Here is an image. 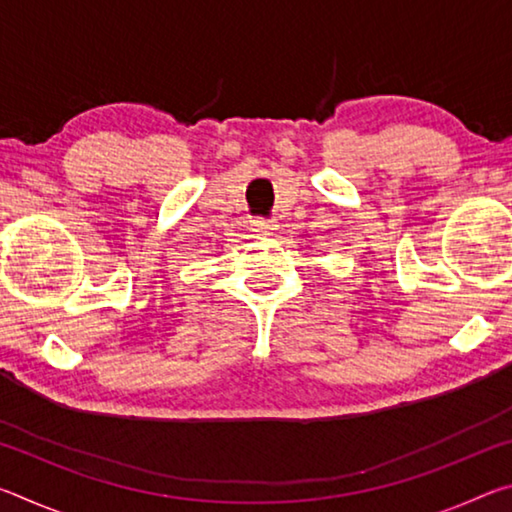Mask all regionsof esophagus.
<instances>
[{
    "mask_svg": "<svg viewBox=\"0 0 512 512\" xmlns=\"http://www.w3.org/2000/svg\"><path fill=\"white\" fill-rule=\"evenodd\" d=\"M250 230L257 232V235H273L277 230V221L273 219H255L250 223Z\"/></svg>",
    "mask_w": 512,
    "mask_h": 512,
    "instance_id": "1",
    "label": "esophagus"
}]
</instances>
